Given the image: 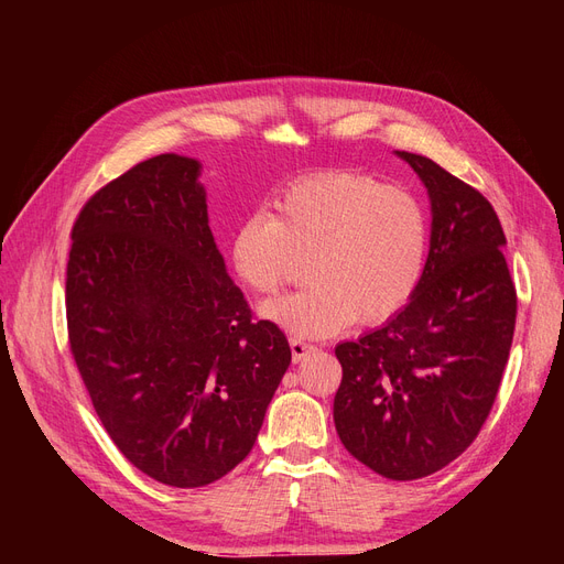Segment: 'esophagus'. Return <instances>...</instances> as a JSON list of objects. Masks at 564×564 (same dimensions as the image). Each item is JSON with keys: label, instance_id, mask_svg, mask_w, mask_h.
Returning a JSON list of instances; mask_svg holds the SVG:
<instances>
[{"label": "esophagus", "instance_id": "1", "mask_svg": "<svg viewBox=\"0 0 564 564\" xmlns=\"http://www.w3.org/2000/svg\"><path fill=\"white\" fill-rule=\"evenodd\" d=\"M289 346H292V355H294V362H301L303 357H308V355H313V352H317V346H313V344H305L303 338H296V336H292L289 338Z\"/></svg>", "mask_w": 564, "mask_h": 564}]
</instances>
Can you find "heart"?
Here are the masks:
<instances>
[{
    "mask_svg": "<svg viewBox=\"0 0 564 564\" xmlns=\"http://www.w3.org/2000/svg\"><path fill=\"white\" fill-rule=\"evenodd\" d=\"M429 218L398 185L355 172H319L289 183L272 214L245 216L230 237V265L249 292L278 296L305 261L296 296L263 315L303 338L395 315L419 284Z\"/></svg>",
    "mask_w": 564,
    "mask_h": 564,
    "instance_id": "heart-1",
    "label": "heart"
}]
</instances>
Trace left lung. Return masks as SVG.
Here are the masks:
<instances>
[{
  "label": "left lung",
  "mask_w": 564,
  "mask_h": 564,
  "mask_svg": "<svg viewBox=\"0 0 564 564\" xmlns=\"http://www.w3.org/2000/svg\"><path fill=\"white\" fill-rule=\"evenodd\" d=\"M429 187L431 251L404 308L336 346L334 423L344 447L388 480H419L464 454L497 400L518 294L489 199L433 160L398 152Z\"/></svg>",
  "instance_id": "obj_1"
}]
</instances>
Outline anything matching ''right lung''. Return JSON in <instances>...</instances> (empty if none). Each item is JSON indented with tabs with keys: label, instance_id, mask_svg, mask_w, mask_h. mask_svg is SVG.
<instances>
[{
	"label": "right lung",
	"instance_id": "add662e5",
	"mask_svg": "<svg viewBox=\"0 0 564 564\" xmlns=\"http://www.w3.org/2000/svg\"><path fill=\"white\" fill-rule=\"evenodd\" d=\"M197 174L158 155L106 183L75 218L65 270L67 340L100 423L181 489L245 460L292 362L226 272Z\"/></svg>",
	"mask_w": 564,
	"mask_h": 564
}]
</instances>
